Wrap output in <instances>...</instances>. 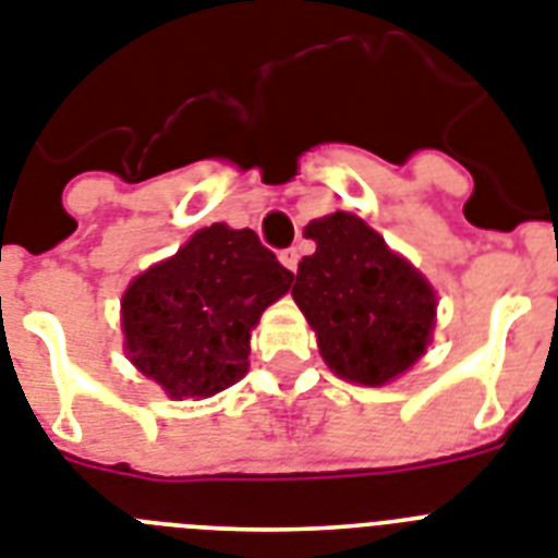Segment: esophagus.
Instances as JSON below:
<instances>
[{
    "label": "esophagus",
    "mask_w": 558,
    "mask_h": 558,
    "mask_svg": "<svg viewBox=\"0 0 558 558\" xmlns=\"http://www.w3.org/2000/svg\"><path fill=\"white\" fill-rule=\"evenodd\" d=\"M278 257H280V264L287 266L289 271H294V269H298V260H301V252L294 250V246H289V250H283V252H280Z\"/></svg>",
    "instance_id": "obj_1"
}]
</instances>
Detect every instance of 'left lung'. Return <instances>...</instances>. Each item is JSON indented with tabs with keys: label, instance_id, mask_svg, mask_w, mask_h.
<instances>
[{
	"label": "left lung",
	"instance_id": "left-lung-1",
	"mask_svg": "<svg viewBox=\"0 0 558 558\" xmlns=\"http://www.w3.org/2000/svg\"><path fill=\"white\" fill-rule=\"evenodd\" d=\"M303 235L317 250L298 264L292 298L326 366L363 386L409 372L428 349L437 317L428 280L357 215L317 218Z\"/></svg>",
	"mask_w": 558,
	"mask_h": 558
}]
</instances>
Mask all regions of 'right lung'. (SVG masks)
Wrapping results in <instances>:
<instances>
[{
  "instance_id": "obj_1",
  "label": "right lung",
  "mask_w": 558,
  "mask_h": 558,
  "mask_svg": "<svg viewBox=\"0 0 558 558\" xmlns=\"http://www.w3.org/2000/svg\"><path fill=\"white\" fill-rule=\"evenodd\" d=\"M292 278L252 229H198L121 298L130 363L172 400L235 386L250 368L252 329Z\"/></svg>"
}]
</instances>
